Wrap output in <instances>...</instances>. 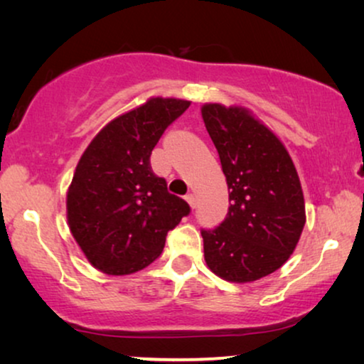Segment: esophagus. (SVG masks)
Returning a JSON list of instances; mask_svg holds the SVG:
<instances>
[{
  "instance_id": "34e87169",
  "label": "esophagus",
  "mask_w": 364,
  "mask_h": 364,
  "mask_svg": "<svg viewBox=\"0 0 364 364\" xmlns=\"http://www.w3.org/2000/svg\"><path fill=\"white\" fill-rule=\"evenodd\" d=\"M186 200H187V203H188V205H191L192 208L196 207L197 200H196V196H193V193H187V196H186Z\"/></svg>"
}]
</instances>
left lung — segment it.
Masks as SVG:
<instances>
[{"label":"left lung","instance_id":"obj_1","mask_svg":"<svg viewBox=\"0 0 364 364\" xmlns=\"http://www.w3.org/2000/svg\"><path fill=\"white\" fill-rule=\"evenodd\" d=\"M205 129L228 186V213L202 230L203 257L217 277L248 283L270 275L295 250L305 227V198L283 142L245 107L208 102Z\"/></svg>","mask_w":364,"mask_h":364}]
</instances>
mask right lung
<instances>
[{
	"label": "right lung",
	"mask_w": 364,
	"mask_h": 364,
	"mask_svg": "<svg viewBox=\"0 0 364 364\" xmlns=\"http://www.w3.org/2000/svg\"><path fill=\"white\" fill-rule=\"evenodd\" d=\"M191 102L151 97L112 119L79 159L69 186L68 225L87 262L107 275H131L156 260L191 207L151 167L164 131Z\"/></svg>",
	"instance_id": "obj_1"
}]
</instances>
